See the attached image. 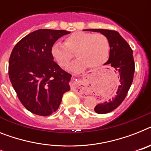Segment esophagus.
<instances>
[{
  "mask_svg": "<svg viewBox=\"0 0 151 151\" xmlns=\"http://www.w3.org/2000/svg\"><path fill=\"white\" fill-rule=\"evenodd\" d=\"M76 92H77V91H76Z\"/></svg>",
  "mask_w": 151,
  "mask_h": 151,
  "instance_id": "1",
  "label": "esophagus"
}]
</instances>
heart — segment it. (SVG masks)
Segmentation results:
<instances>
[{
    "instance_id": "b5f03b06",
    "label": "heart",
    "mask_w": 151,
    "mask_h": 151,
    "mask_svg": "<svg viewBox=\"0 0 151 151\" xmlns=\"http://www.w3.org/2000/svg\"><path fill=\"white\" fill-rule=\"evenodd\" d=\"M109 42L101 33L74 32L64 40V44L56 42L51 48V55L60 67H66L74 57L79 60L71 63L68 69L81 71L87 67L96 68L105 63L109 54Z\"/></svg>"
}]
</instances>
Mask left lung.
Masks as SVG:
<instances>
[{
    "label": "left lung",
    "mask_w": 151,
    "mask_h": 151,
    "mask_svg": "<svg viewBox=\"0 0 151 151\" xmlns=\"http://www.w3.org/2000/svg\"><path fill=\"white\" fill-rule=\"evenodd\" d=\"M86 31L99 32L105 35L109 42V59L105 64H110L119 74V82L116 94L107 101L95 106V111L98 114L111 112L119 107L127 95L135 72V63L133 50L118 32L109 29H90Z\"/></svg>",
    "instance_id": "left-lung-1"
}]
</instances>
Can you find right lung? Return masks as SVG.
Listing matches in <instances>:
<instances>
[{
    "mask_svg": "<svg viewBox=\"0 0 151 151\" xmlns=\"http://www.w3.org/2000/svg\"><path fill=\"white\" fill-rule=\"evenodd\" d=\"M65 30L39 29L22 38L12 50L8 74L18 99L26 109L41 116L58 109L70 90L72 75L53 60L51 48Z\"/></svg>",
    "mask_w": 151,
    "mask_h": 151,
    "instance_id": "1",
    "label": "right lung"
}]
</instances>
